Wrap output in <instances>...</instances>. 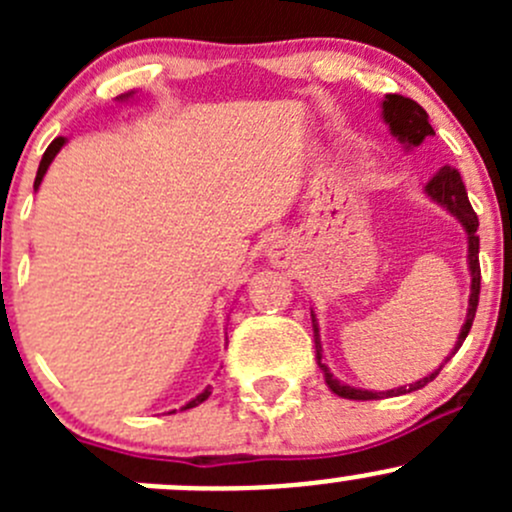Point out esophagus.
Here are the masks:
<instances>
[{
  "label": "esophagus",
  "instance_id": "obj_1",
  "mask_svg": "<svg viewBox=\"0 0 512 512\" xmlns=\"http://www.w3.org/2000/svg\"><path fill=\"white\" fill-rule=\"evenodd\" d=\"M272 262H275V265H285V260H282L280 252H275V255H272Z\"/></svg>",
  "mask_w": 512,
  "mask_h": 512
}]
</instances>
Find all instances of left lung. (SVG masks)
I'll use <instances>...</instances> for the list:
<instances>
[{"instance_id": "left-lung-1", "label": "left lung", "mask_w": 512, "mask_h": 512, "mask_svg": "<svg viewBox=\"0 0 512 512\" xmlns=\"http://www.w3.org/2000/svg\"><path fill=\"white\" fill-rule=\"evenodd\" d=\"M381 118H384V123L389 126L391 136H394L396 141L404 146L406 153L414 151L416 146H421V143L426 141L428 136H433V128H431V123H428V113L423 111V108L418 106L416 101H411V98H404L399 94L384 96V101H381ZM426 195L433 200V203L441 205L443 210H448V213H451L453 218L461 223L463 230H466V242H468L466 262H468V272H471V294H468V312H466V319H463V327H461V332H458L456 344H453L451 354L443 359V364H446V361L451 359V356L456 354L458 349H461V344L466 342L468 332H471L473 319H476L478 294H480V265H478L480 240L476 235V232H478V215L473 213L471 203H468V193H466V185H463V180H461V173H458L456 168H451V165H443V168L438 170V173L433 175L431 180H428ZM312 332H314V352H317V364H319V369H322L324 381H327L329 391H332V394H337V396H342V399L374 401V399H389V396L409 394V391L423 389V386H426L428 381L436 379L438 371L443 369V364H441L438 369H433L431 374L423 376V379H418L409 386H399V389H389V391L356 389V386H349V384H344V381H339L337 376L329 371V366L324 364L322 337H319V322H317V314H314V309H312Z\"/></svg>"}]
</instances>
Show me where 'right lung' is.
I'll use <instances>...</instances> for the list:
<instances>
[{"label":"right lung","instance_id":"add662e5","mask_svg":"<svg viewBox=\"0 0 512 512\" xmlns=\"http://www.w3.org/2000/svg\"><path fill=\"white\" fill-rule=\"evenodd\" d=\"M133 98H136V91H128V94H121V96H116V101L118 103H128V101H133ZM66 146V138H54V141H51V146L46 148V153L44 156H41V163H39V170H36V180H34V190H39V185H41V180H44V175H46V170H49V165H51V160H54L56 156H59V151L61 148ZM210 391H213V386H205L203 391H200L198 396H195V399H190L188 404L183 406V409L180 411H185V409H193V406H198V404H203L205 399H208L210 396ZM168 414H175V411H168Z\"/></svg>","mask_w":512,"mask_h":512}]
</instances>
